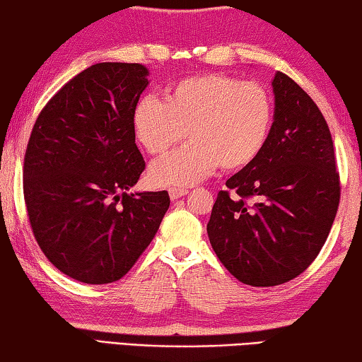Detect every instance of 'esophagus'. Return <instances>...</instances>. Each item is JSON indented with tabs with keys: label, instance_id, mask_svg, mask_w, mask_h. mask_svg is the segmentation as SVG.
I'll list each match as a JSON object with an SVG mask.
<instances>
[{
	"label": "esophagus",
	"instance_id": "1",
	"mask_svg": "<svg viewBox=\"0 0 362 362\" xmlns=\"http://www.w3.org/2000/svg\"><path fill=\"white\" fill-rule=\"evenodd\" d=\"M187 193H188L187 188H170L169 189V196H170V199H173V201L182 198V196H185Z\"/></svg>",
	"mask_w": 362,
	"mask_h": 362
}]
</instances>
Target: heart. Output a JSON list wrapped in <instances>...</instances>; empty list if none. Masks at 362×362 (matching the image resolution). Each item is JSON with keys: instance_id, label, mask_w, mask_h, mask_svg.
<instances>
[{"instance_id": "obj_1", "label": "heart", "mask_w": 362, "mask_h": 362, "mask_svg": "<svg viewBox=\"0 0 362 362\" xmlns=\"http://www.w3.org/2000/svg\"><path fill=\"white\" fill-rule=\"evenodd\" d=\"M274 121L268 88L225 73H203L168 86L164 102L142 97L134 107L132 127L150 155H163L185 132L192 142L158 159L150 180L159 187H189L218 166L240 170L265 150Z\"/></svg>"}]
</instances>
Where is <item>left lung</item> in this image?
Instances as JSON below:
<instances>
[{
  "label": "left lung",
  "mask_w": 362,
  "mask_h": 362,
  "mask_svg": "<svg viewBox=\"0 0 362 362\" xmlns=\"http://www.w3.org/2000/svg\"><path fill=\"white\" fill-rule=\"evenodd\" d=\"M273 90L274 121L265 150L226 180L228 189L218 192L207 223L218 260L255 287L303 273L326 243L340 203L334 142L321 110L281 71Z\"/></svg>",
  "instance_id": "1"
}]
</instances>
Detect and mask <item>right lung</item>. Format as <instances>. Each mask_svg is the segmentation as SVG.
I'll return each mask as SVG.
<instances>
[{
    "label": "right lung",
    "instance_id": "add662e5",
    "mask_svg": "<svg viewBox=\"0 0 362 362\" xmlns=\"http://www.w3.org/2000/svg\"><path fill=\"white\" fill-rule=\"evenodd\" d=\"M140 64L102 62L41 110L23 158V198L36 243L86 284L121 279L169 209L168 192L127 193L145 169L132 112L148 86Z\"/></svg>",
    "mask_w": 362,
    "mask_h": 362
}]
</instances>
